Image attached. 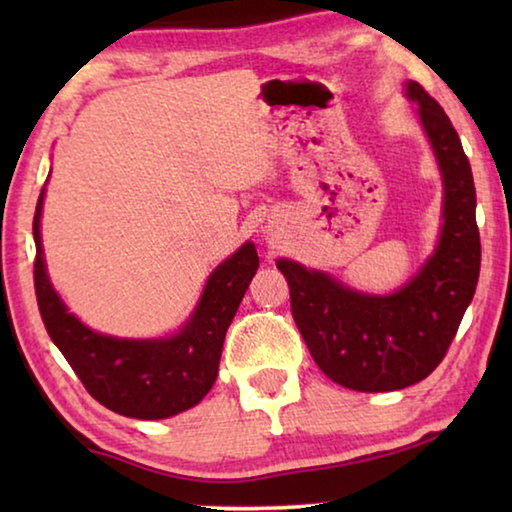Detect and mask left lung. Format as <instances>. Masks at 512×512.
<instances>
[{"mask_svg": "<svg viewBox=\"0 0 512 512\" xmlns=\"http://www.w3.org/2000/svg\"><path fill=\"white\" fill-rule=\"evenodd\" d=\"M406 92L420 106L445 180L443 235L436 253L393 296H363L289 259L291 314L325 375L361 393L400 391L429 377L452 345L481 271L476 192L470 160L452 121L420 83Z\"/></svg>", "mask_w": 512, "mask_h": 512, "instance_id": "left-lung-1", "label": "left lung"}]
</instances>
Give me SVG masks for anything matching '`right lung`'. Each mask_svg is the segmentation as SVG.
<instances>
[{"label": "right lung", "mask_w": 512, "mask_h": 512, "mask_svg": "<svg viewBox=\"0 0 512 512\" xmlns=\"http://www.w3.org/2000/svg\"><path fill=\"white\" fill-rule=\"evenodd\" d=\"M42 198L45 189L33 216L38 309L51 341L83 381L85 391L106 409L137 420H162L192 409L219 375L225 332L259 266L255 246L244 244L216 268L192 320L176 336L162 341L112 339L92 332L69 314L51 289L40 244Z\"/></svg>", "instance_id": "right-lung-1"}]
</instances>
